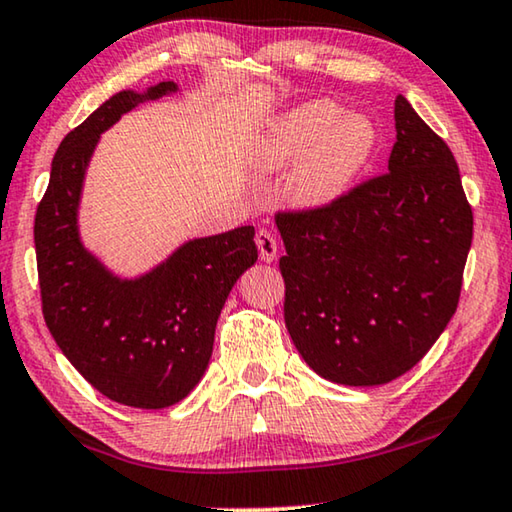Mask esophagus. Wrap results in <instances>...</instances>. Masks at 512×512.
Here are the masks:
<instances>
[{"instance_id":"obj_1","label":"esophagus","mask_w":512,"mask_h":512,"mask_svg":"<svg viewBox=\"0 0 512 512\" xmlns=\"http://www.w3.org/2000/svg\"><path fill=\"white\" fill-rule=\"evenodd\" d=\"M255 243L259 248V257H262L264 262H273V259L278 257V241H275L271 230H264V227H262V230L257 232Z\"/></svg>"}]
</instances>
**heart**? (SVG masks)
I'll use <instances>...</instances> for the list:
<instances>
[{"mask_svg":"<svg viewBox=\"0 0 512 512\" xmlns=\"http://www.w3.org/2000/svg\"><path fill=\"white\" fill-rule=\"evenodd\" d=\"M378 148L376 125L332 100H312L280 113L255 143L264 170H285L296 205L326 207L351 189Z\"/></svg>","mask_w":512,"mask_h":512,"instance_id":"obj_1","label":"heart"}]
</instances>
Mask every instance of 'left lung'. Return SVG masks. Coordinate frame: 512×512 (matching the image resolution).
<instances>
[{
	"label": "left lung",
	"instance_id": "obj_1",
	"mask_svg": "<svg viewBox=\"0 0 512 512\" xmlns=\"http://www.w3.org/2000/svg\"><path fill=\"white\" fill-rule=\"evenodd\" d=\"M389 170L326 207L280 209L285 323L303 360L339 385H385L456 314L474 214L458 164L403 95Z\"/></svg>",
	"mask_w": 512,
	"mask_h": 512
}]
</instances>
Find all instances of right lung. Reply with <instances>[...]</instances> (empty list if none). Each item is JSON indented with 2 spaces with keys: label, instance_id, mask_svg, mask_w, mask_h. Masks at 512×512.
Here are the masks:
<instances>
[{
  "label": "right lung",
  "instance_id": "add662e5",
  "mask_svg": "<svg viewBox=\"0 0 512 512\" xmlns=\"http://www.w3.org/2000/svg\"><path fill=\"white\" fill-rule=\"evenodd\" d=\"M175 88L161 81L145 95L116 93L72 129L54 154L34 223L40 300L54 342L97 392L145 410L168 408L198 385L225 298L257 262L253 225L184 243L139 280L113 278L81 248L77 202L97 139L139 102Z\"/></svg>",
  "mask_w": 512,
  "mask_h": 512
}]
</instances>
